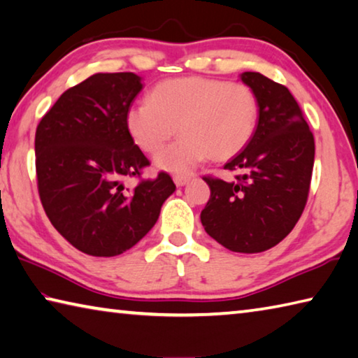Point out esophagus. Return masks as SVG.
I'll return each instance as SVG.
<instances>
[{"label":"esophagus","instance_id":"1","mask_svg":"<svg viewBox=\"0 0 358 358\" xmlns=\"http://www.w3.org/2000/svg\"><path fill=\"white\" fill-rule=\"evenodd\" d=\"M189 180H191L189 177H183V175H175V177H173V183L177 185L178 187H181V186H185Z\"/></svg>","mask_w":358,"mask_h":358}]
</instances>
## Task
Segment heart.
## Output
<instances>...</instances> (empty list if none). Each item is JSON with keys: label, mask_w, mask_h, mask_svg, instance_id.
Listing matches in <instances>:
<instances>
[{"label": "heart", "mask_w": 358, "mask_h": 358, "mask_svg": "<svg viewBox=\"0 0 358 358\" xmlns=\"http://www.w3.org/2000/svg\"><path fill=\"white\" fill-rule=\"evenodd\" d=\"M259 101L245 83L181 77L157 83L148 101L126 112V128L138 148L156 153L177 134L183 137L155 156L161 171L187 175L208 156L226 161L241 153L256 132Z\"/></svg>", "instance_id": "1"}]
</instances>
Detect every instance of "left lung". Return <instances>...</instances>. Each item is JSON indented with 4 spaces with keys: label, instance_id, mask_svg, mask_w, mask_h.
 I'll return each instance as SVG.
<instances>
[{
    "label": "left lung",
    "instance_id": "obj_1",
    "mask_svg": "<svg viewBox=\"0 0 358 358\" xmlns=\"http://www.w3.org/2000/svg\"><path fill=\"white\" fill-rule=\"evenodd\" d=\"M240 78L257 96V128L248 147L224 166L241 175L234 181L203 178L211 196L201 221L224 248L251 254L280 243L300 220L310 192L314 137L284 85L260 72Z\"/></svg>",
    "mask_w": 358,
    "mask_h": 358
}]
</instances>
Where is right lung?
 <instances>
[{"label":"right lung","mask_w":358,"mask_h":358,"mask_svg":"<svg viewBox=\"0 0 358 358\" xmlns=\"http://www.w3.org/2000/svg\"><path fill=\"white\" fill-rule=\"evenodd\" d=\"M142 88L134 72H98L59 96L36 129L42 207L53 227L90 256H118L138 243L175 191L166 172L132 191L123 183L150 164L126 128Z\"/></svg>","instance_id":"right-lung-1"}]
</instances>
